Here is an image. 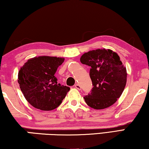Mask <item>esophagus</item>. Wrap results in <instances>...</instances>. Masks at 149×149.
I'll use <instances>...</instances> for the list:
<instances>
[{"label":"esophagus","instance_id":"obj_1","mask_svg":"<svg viewBox=\"0 0 149 149\" xmlns=\"http://www.w3.org/2000/svg\"><path fill=\"white\" fill-rule=\"evenodd\" d=\"M75 88L77 90H79V91H80V90L81 89V87L80 86V85L79 84H76L75 85Z\"/></svg>","mask_w":149,"mask_h":149}]
</instances>
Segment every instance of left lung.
Returning <instances> with one entry per match:
<instances>
[{
  "instance_id": "8db88e82",
  "label": "left lung",
  "mask_w": 149,
  "mask_h": 149,
  "mask_svg": "<svg viewBox=\"0 0 149 149\" xmlns=\"http://www.w3.org/2000/svg\"><path fill=\"white\" fill-rule=\"evenodd\" d=\"M80 62L91 67L90 77L93 88L84 96L86 102L95 109L109 107L120 97L127 81L126 68L116 52L98 49L85 53Z\"/></svg>"
}]
</instances>
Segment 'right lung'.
Returning <instances> with one entry per match:
<instances>
[{
	"label": "right lung",
	"instance_id": "right-lung-1",
	"mask_svg": "<svg viewBox=\"0 0 149 149\" xmlns=\"http://www.w3.org/2000/svg\"><path fill=\"white\" fill-rule=\"evenodd\" d=\"M64 58L40 56L25 63L18 73V83L24 97L33 107L51 111L58 107L70 88L57 84L54 76Z\"/></svg>",
	"mask_w": 149,
	"mask_h": 149
}]
</instances>
